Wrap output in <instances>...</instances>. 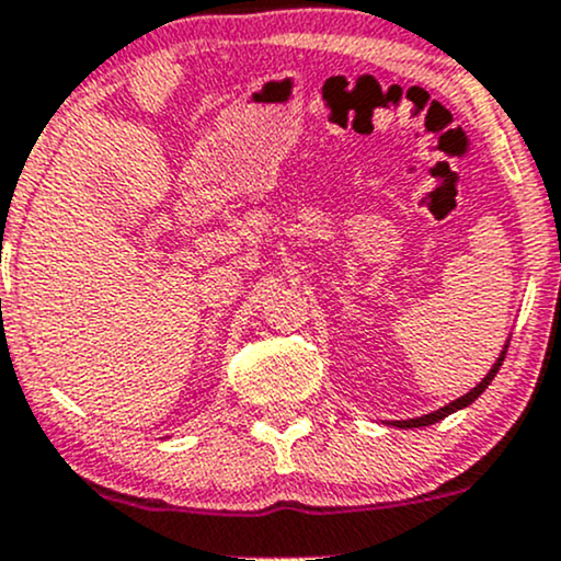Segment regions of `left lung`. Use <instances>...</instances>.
Listing matches in <instances>:
<instances>
[{"mask_svg": "<svg viewBox=\"0 0 561 561\" xmlns=\"http://www.w3.org/2000/svg\"><path fill=\"white\" fill-rule=\"evenodd\" d=\"M506 351H508V346L503 348V354H501V359L495 362V365H492V370L488 373V378L482 380V383L477 386V389H471L469 393H466V397H460V399H455V402H450L447 404V408H442V410H436V412H431V415H423V417H412V421H393L391 426H397V428H421V426H431V423H436V421H442V417H447L450 415V412H455V410H460V408H469V404L473 402V399L479 397V393H482L484 389H488L490 386V380L495 378L497 375V370H501V365H503V359H506Z\"/></svg>", "mask_w": 561, "mask_h": 561, "instance_id": "left-lung-1", "label": "left lung"}]
</instances>
